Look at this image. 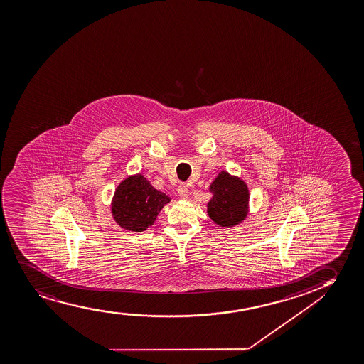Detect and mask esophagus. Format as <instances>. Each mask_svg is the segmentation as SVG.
<instances>
[{
  "instance_id": "esophagus-1",
  "label": "esophagus",
  "mask_w": 364,
  "mask_h": 364,
  "mask_svg": "<svg viewBox=\"0 0 364 364\" xmlns=\"http://www.w3.org/2000/svg\"><path fill=\"white\" fill-rule=\"evenodd\" d=\"M178 195H179L180 198H183V200H185V198H188V188L186 186V185L181 184L180 185L179 188H178Z\"/></svg>"
}]
</instances>
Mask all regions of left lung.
<instances>
[{"mask_svg": "<svg viewBox=\"0 0 364 364\" xmlns=\"http://www.w3.org/2000/svg\"><path fill=\"white\" fill-rule=\"evenodd\" d=\"M210 191L213 196L207 203V213L215 223L232 227L247 217L249 190L242 179L220 171L210 186Z\"/></svg>", "mask_w": 364, "mask_h": 364, "instance_id": "left-lung-1", "label": "left lung"}]
</instances>
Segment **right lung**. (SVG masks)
<instances>
[{"label": "right lung", "mask_w": 364, "mask_h": 364, "mask_svg": "<svg viewBox=\"0 0 364 364\" xmlns=\"http://www.w3.org/2000/svg\"><path fill=\"white\" fill-rule=\"evenodd\" d=\"M171 198L153 188L144 176H129L119 184L112 202L114 220L122 228L144 232L154 223Z\"/></svg>", "instance_id": "obj_1"}]
</instances>
